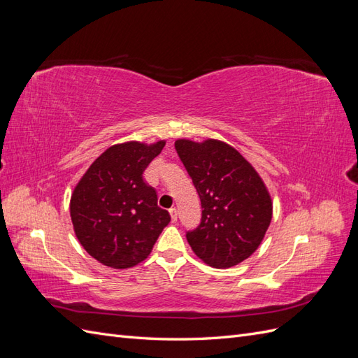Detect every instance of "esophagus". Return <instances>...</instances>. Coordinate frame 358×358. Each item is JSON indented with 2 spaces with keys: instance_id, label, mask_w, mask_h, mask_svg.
Segmentation results:
<instances>
[{
  "instance_id": "esophagus-1",
  "label": "esophagus",
  "mask_w": 358,
  "mask_h": 358,
  "mask_svg": "<svg viewBox=\"0 0 358 358\" xmlns=\"http://www.w3.org/2000/svg\"><path fill=\"white\" fill-rule=\"evenodd\" d=\"M170 216H171V221L173 222L178 221V210H176V208H171L170 209Z\"/></svg>"
}]
</instances>
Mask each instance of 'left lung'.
Instances as JSON below:
<instances>
[{
	"instance_id": "1",
	"label": "left lung",
	"mask_w": 358,
	"mask_h": 358,
	"mask_svg": "<svg viewBox=\"0 0 358 358\" xmlns=\"http://www.w3.org/2000/svg\"><path fill=\"white\" fill-rule=\"evenodd\" d=\"M176 152L201 201V221L187 231L206 264L227 268L251 257L272 221V199L255 169L234 148L215 138H179Z\"/></svg>"
}]
</instances>
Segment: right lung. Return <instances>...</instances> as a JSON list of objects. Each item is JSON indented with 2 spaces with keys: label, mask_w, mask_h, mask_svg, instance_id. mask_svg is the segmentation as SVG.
<instances>
[{
  "label": "right lung",
  "mask_w": 358,
  "mask_h": 358,
  "mask_svg": "<svg viewBox=\"0 0 358 358\" xmlns=\"http://www.w3.org/2000/svg\"><path fill=\"white\" fill-rule=\"evenodd\" d=\"M166 142H127L110 146L96 158L76 185L70 215L85 251L113 268H128L150 254L170 222L158 208L157 191L143 171Z\"/></svg>",
  "instance_id": "right-lung-1"
}]
</instances>
